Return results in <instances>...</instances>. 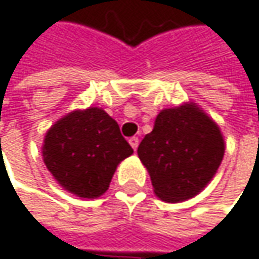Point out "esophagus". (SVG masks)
Listing matches in <instances>:
<instances>
[{
  "label": "esophagus",
  "mask_w": 259,
  "mask_h": 259,
  "mask_svg": "<svg viewBox=\"0 0 259 259\" xmlns=\"http://www.w3.org/2000/svg\"><path fill=\"white\" fill-rule=\"evenodd\" d=\"M129 143H130V146L136 151V149H138V146H139V139H138L136 136H133V138H130L129 139Z\"/></svg>",
  "instance_id": "obj_1"
}]
</instances>
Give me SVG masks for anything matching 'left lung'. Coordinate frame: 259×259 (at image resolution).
Listing matches in <instances>:
<instances>
[{"label":"left lung","mask_w":259,"mask_h":259,"mask_svg":"<svg viewBox=\"0 0 259 259\" xmlns=\"http://www.w3.org/2000/svg\"><path fill=\"white\" fill-rule=\"evenodd\" d=\"M223 153L218 124L196 104L162 110L138 148L155 194L171 203L188 200L207 186Z\"/></svg>","instance_id":"left-lung-1"}]
</instances>
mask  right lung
I'll use <instances>...</instances> for the list:
<instances>
[{"label": "right lung", "mask_w": 259, "mask_h": 259, "mask_svg": "<svg viewBox=\"0 0 259 259\" xmlns=\"http://www.w3.org/2000/svg\"><path fill=\"white\" fill-rule=\"evenodd\" d=\"M132 153L117 121L97 107L56 121L43 145V161L55 180L84 198L106 193L117 165Z\"/></svg>", "instance_id": "add662e5"}]
</instances>
